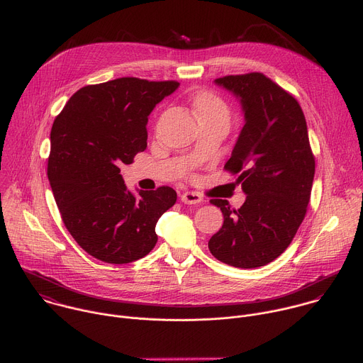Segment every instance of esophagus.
Instances as JSON below:
<instances>
[{"label":"esophagus","mask_w":363,"mask_h":363,"mask_svg":"<svg viewBox=\"0 0 363 363\" xmlns=\"http://www.w3.org/2000/svg\"><path fill=\"white\" fill-rule=\"evenodd\" d=\"M181 201L184 203L192 205V203H199L202 201V196L199 194H196V192H184L181 195Z\"/></svg>","instance_id":"esophagus-1"}]
</instances>
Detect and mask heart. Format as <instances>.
<instances>
[{"label": "heart", "mask_w": 363, "mask_h": 363, "mask_svg": "<svg viewBox=\"0 0 363 363\" xmlns=\"http://www.w3.org/2000/svg\"><path fill=\"white\" fill-rule=\"evenodd\" d=\"M195 109L198 115H221L228 118L230 112L225 101L213 91L203 90L195 97Z\"/></svg>", "instance_id": "1"}]
</instances>
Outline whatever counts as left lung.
<instances>
[{"label": "left lung", "instance_id": "left-lung-1", "mask_svg": "<svg viewBox=\"0 0 363 363\" xmlns=\"http://www.w3.org/2000/svg\"><path fill=\"white\" fill-rule=\"evenodd\" d=\"M216 83L240 97L245 125L224 169L247 194L238 210L210 202L224 224L208 241L217 260L262 267L284 252L304 220L315 178V155L298 101L263 73L224 76Z\"/></svg>", "mask_w": 363, "mask_h": 363}]
</instances>
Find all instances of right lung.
Wrapping results in <instances>:
<instances>
[{
  "label": "right lung",
  "mask_w": 363,
  "mask_h": 363,
  "mask_svg": "<svg viewBox=\"0 0 363 363\" xmlns=\"http://www.w3.org/2000/svg\"><path fill=\"white\" fill-rule=\"evenodd\" d=\"M175 80L121 77L77 90L51 128L47 175L62 220L100 262L126 264L158 241L161 216L177 202L171 186L130 194L121 167L146 149L147 116L178 89Z\"/></svg>",
  "instance_id": "add662e5"
}]
</instances>
